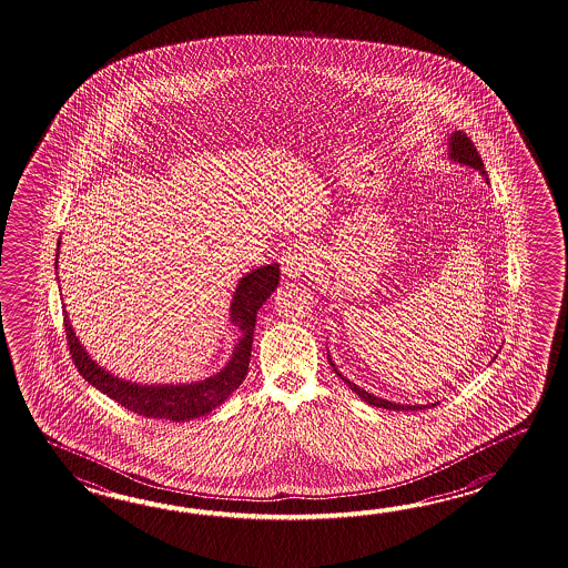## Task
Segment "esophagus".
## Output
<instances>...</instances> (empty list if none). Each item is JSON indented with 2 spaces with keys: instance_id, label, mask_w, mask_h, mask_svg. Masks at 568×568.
<instances>
[{
  "instance_id": "34e87169",
  "label": "esophagus",
  "mask_w": 568,
  "mask_h": 568,
  "mask_svg": "<svg viewBox=\"0 0 568 568\" xmlns=\"http://www.w3.org/2000/svg\"><path fill=\"white\" fill-rule=\"evenodd\" d=\"M308 264V252L302 245H296L282 257V274L288 278H301L306 274Z\"/></svg>"
}]
</instances>
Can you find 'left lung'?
<instances>
[{
    "mask_svg": "<svg viewBox=\"0 0 568 568\" xmlns=\"http://www.w3.org/2000/svg\"><path fill=\"white\" fill-rule=\"evenodd\" d=\"M448 148H450V154L448 156L453 158L455 162H459V164H467V166H471V169L479 170L483 176H485V181H489L487 179V172L483 169V160L479 156V152H477V148L473 145V140L467 135V133L455 132L450 133V140H448ZM328 363H331V367L335 369V374L347 384V386L359 396V398L365 399L367 404H372V406H377V408H386V410H424V408H428V406H423V404H414V406H408V404H394V402H389V399L375 398L374 394H369V392H365L359 386H355L353 382H349L345 375H341L337 372V367H335V363L331 362V357H328ZM435 406V404H433Z\"/></svg>",
    "mask_w": 568,
    "mask_h": 568,
    "instance_id": "left-lung-1",
    "label": "left lung"
}]
</instances>
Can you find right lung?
Here are the masks:
<instances>
[{
    "label": "right lung",
    "instance_id": "add662e5",
    "mask_svg": "<svg viewBox=\"0 0 568 568\" xmlns=\"http://www.w3.org/2000/svg\"><path fill=\"white\" fill-rule=\"evenodd\" d=\"M278 264L257 267L240 280L231 302V323L240 326L242 337L233 349L230 363L217 375H211L203 382L182 384V386H140L109 374L89 357L79 338L74 337L67 311H62L64 333L73 355L74 367L91 386L108 394L109 398L115 399L123 408L145 418H164L172 423H184V420L205 416L242 386L250 367V357H252L255 316L262 308V304L272 296V292L278 288Z\"/></svg>",
    "mask_w": 568,
    "mask_h": 568
}]
</instances>
